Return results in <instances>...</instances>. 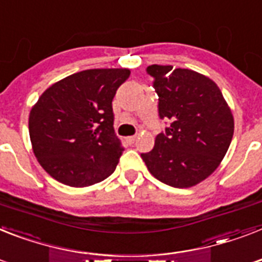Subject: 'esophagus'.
<instances>
[{
	"mask_svg": "<svg viewBox=\"0 0 262 262\" xmlns=\"http://www.w3.org/2000/svg\"><path fill=\"white\" fill-rule=\"evenodd\" d=\"M136 140H137V136H130V137H126V141L130 142V144H133Z\"/></svg>",
	"mask_w": 262,
	"mask_h": 262,
	"instance_id": "esophagus-1",
	"label": "esophagus"
}]
</instances>
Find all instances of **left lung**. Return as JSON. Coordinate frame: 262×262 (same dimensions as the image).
<instances>
[{
  "label": "left lung",
  "mask_w": 262,
  "mask_h": 262,
  "mask_svg": "<svg viewBox=\"0 0 262 262\" xmlns=\"http://www.w3.org/2000/svg\"><path fill=\"white\" fill-rule=\"evenodd\" d=\"M159 116L171 121L157 135L149 153H142L148 171L176 188H188L215 171L230 146L234 118L220 87L188 69L152 64Z\"/></svg>",
  "instance_id": "1"
}]
</instances>
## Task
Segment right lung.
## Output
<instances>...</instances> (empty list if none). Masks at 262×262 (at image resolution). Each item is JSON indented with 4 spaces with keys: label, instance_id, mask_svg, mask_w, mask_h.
Segmentation results:
<instances>
[{
    "label": "right lung",
    "instance_id": "right-lung-1",
    "mask_svg": "<svg viewBox=\"0 0 262 262\" xmlns=\"http://www.w3.org/2000/svg\"><path fill=\"white\" fill-rule=\"evenodd\" d=\"M127 69L76 72L47 89L29 113L32 149L44 171L70 187H89L116 169L122 144L113 127V98Z\"/></svg>",
    "mask_w": 262,
    "mask_h": 262
}]
</instances>
